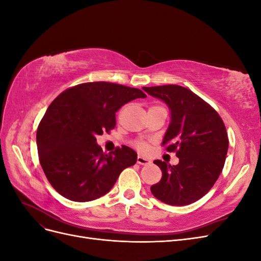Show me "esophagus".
<instances>
[{
  "mask_svg": "<svg viewBox=\"0 0 261 261\" xmlns=\"http://www.w3.org/2000/svg\"><path fill=\"white\" fill-rule=\"evenodd\" d=\"M137 163L140 165H147L151 163V160L148 159V158H145L143 155H138L137 156Z\"/></svg>",
  "mask_w": 261,
  "mask_h": 261,
  "instance_id": "34e87169",
  "label": "esophagus"
}]
</instances>
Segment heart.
<instances>
[{
    "label": "heart",
    "instance_id": "b5f03b06",
    "mask_svg": "<svg viewBox=\"0 0 261 261\" xmlns=\"http://www.w3.org/2000/svg\"><path fill=\"white\" fill-rule=\"evenodd\" d=\"M136 146H137V148L139 150H141V151H147V150L149 149V145L146 143V141L139 140V141H137V143H136Z\"/></svg>",
    "mask_w": 261,
    "mask_h": 261
}]
</instances>
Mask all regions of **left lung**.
Returning <instances> with one entry per match:
<instances>
[{
	"instance_id": "1",
	"label": "left lung",
	"mask_w": 261,
	"mask_h": 261,
	"mask_svg": "<svg viewBox=\"0 0 261 261\" xmlns=\"http://www.w3.org/2000/svg\"><path fill=\"white\" fill-rule=\"evenodd\" d=\"M171 110V122L162 146L176 152L178 164L153 161L162 171L150 187L156 199L186 206L200 199L215 185L224 167L228 148L225 125L218 112L192 90L177 85L144 87Z\"/></svg>"
}]
</instances>
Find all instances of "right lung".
<instances>
[{
  "label": "right lung",
  "instance_id": "obj_1",
  "mask_svg": "<svg viewBox=\"0 0 261 261\" xmlns=\"http://www.w3.org/2000/svg\"><path fill=\"white\" fill-rule=\"evenodd\" d=\"M137 88L94 82L68 88L53 100L37 130L39 161L52 187L73 201H90L111 191L121 172L137 161L127 146L105 153L97 136L116 125L115 112L146 98Z\"/></svg>",
  "mask_w": 261,
  "mask_h": 261
}]
</instances>
